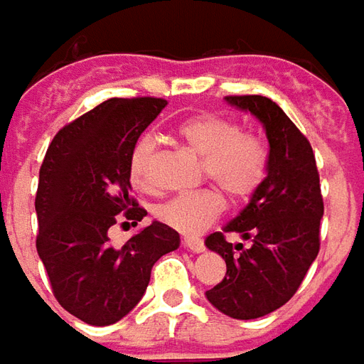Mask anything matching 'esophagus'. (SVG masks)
<instances>
[{
    "label": "esophagus",
    "mask_w": 364,
    "mask_h": 364,
    "mask_svg": "<svg viewBox=\"0 0 364 364\" xmlns=\"http://www.w3.org/2000/svg\"><path fill=\"white\" fill-rule=\"evenodd\" d=\"M184 247H188L190 251L194 252H202L205 249V245L200 237H184Z\"/></svg>",
    "instance_id": "obj_1"
}]
</instances>
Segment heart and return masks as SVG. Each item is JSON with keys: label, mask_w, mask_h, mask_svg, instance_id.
<instances>
[{"label": "heart", "mask_w": 364, "mask_h": 364, "mask_svg": "<svg viewBox=\"0 0 364 364\" xmlns=\"http://www.w3.org/2000/svg\"><path fill=\"white\" fill-rule=\"evenodd\" d=\"M176 136L202 159V176L223 190L231 202L249 200L267 178L269 153L259 136L241 131L233 119L200 113L176 127ZM154 136H141L129 156V178L139 190H153ZM223 210V198L213 188L184 192L159 205L156 215L168 228L186 235L211 225Z\"/></svg>", "instance_id": "1"}]
</instances>
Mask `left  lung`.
I'll return each mask as SVG.
<instances>
[{
	"mask_svg": "<svg viewBox=\"0 0 364 364\" xmlns=\"http://www.w3.org/2000/svg\"><path fill=\"white\" fill-rule=\"evenodd\" d=\"M229 104L251 112L269 139V174L251 202L223 231L205 239L228 272L205 292L208 300L235 319L262 318L292 298L319 252L323 198L310 141L292 119L264 95H228ZM229 232L253 245L227 241Z\"/></svg>",
	"mask_w": 364,
	"mask_h": 364,
	"instance_id": "8db88e82",
	"label": "left lung"
}]
</instances>
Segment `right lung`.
Masks as SVG:
<instances>
[{
  "mask_svg": "<svg viewBox=\"0 0 364 364\" xmlns=\"http://www.w3.org/2000/svg\"><path fill=\"white\" fill-rule=\"evenodd\" d=\"M162 97H112L64 125L38 172L37 252L54 298L90 326H112L143 298L151 270L180 235L164 223L141 228L123 247L107 231L136 225L145 208L131 196L129 156L166 107Z\"/></svg>",
  "mask_w": 364,
  "mask_h": 364,
  "instance_id": "1",
  "label": "right lung"
}]
</instances>
